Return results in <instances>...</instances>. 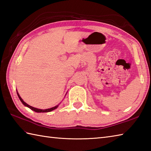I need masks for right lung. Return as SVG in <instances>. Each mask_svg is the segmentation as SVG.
<instances>
[{
    "instance_id": "obj_1",
    "label": "right lung",
    "mask_w": 151,
    "mask_h": 151,
    "mask_svg": "<svg viewBox=\"0 0 151 151\" xmlns=\"http://www.w3.org/2000/svg\"><path fill=\"white\" fill-rule=\"evenodd\" d=\"M17 95H18V97H19V99H20V101H21L22 103L25 106L29 108L30 109H31L32 110H33V111H36V112H37V113H41V112H49V111H52V110H55V109H56L58 107V106H59V104H58V105L56 106L52 107V108H49V109H45V110H41V109H38V108H34V107L28 105V104L26 103V102H24V101L22 100V99H21V97H20V95H19V94L18 93L17 91Z\"/></svg>"
}]
</instances>
